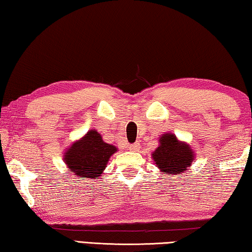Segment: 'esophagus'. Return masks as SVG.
Masks as SVG:
<instances>
[{"mask_svg": "<svg viewBox=\"0 0 252 252\" xmlns=\"http://www.w3.org/2000/svg\"><path fill=\"white\" fill-rule=\"evenodd\" d=\"M140 149V144L139 143H133V144H130L129 146V150L130 151H139Z\"/></svg>", "mask_w": 252, "mask_h": 252, "instance_id": "1", "label": "esophagus"}]
</instances>
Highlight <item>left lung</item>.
<instances>
[{"label": "left lung", "mask_w": 252, "mask_h": 252, "mask_svg": "<svg viewBox=\"0 0 252 252\" xmlns=\"http://www.w3.org/2000/svg\"><path fill=\"white\" fill-rule=\"evenodd\" d=\"M193 152L186 143L179 142L176 135L168 133L160 138V146L152 153L157 167L162 172L174 174L186 172L193 160Z\"/></svg>", "instance_id": "8db88e82"}]
</instances>
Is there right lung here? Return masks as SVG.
I'll return each mask as SVG.
<instances>
[{
    "label": "right lung",
    "mask_w": 252,
    "mask_h": 252,
    "mask_svg": "<svg viewBox=\"0 0 252 252\" xmlns=\"http://www.w3.org/2000/svg\"><path fill=\"white\" fill-rule=\"evenodd\" d=\"M117 148L103 142L97 131L91 130L65 152V163L75 177L97 179Z\"/></svg>",
    "instance_id": "add662e5"
}]
</instances>
